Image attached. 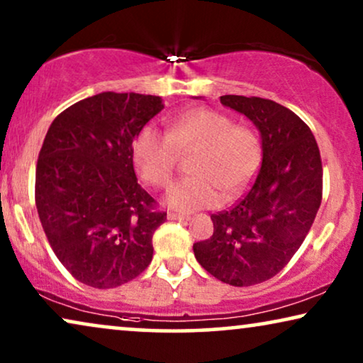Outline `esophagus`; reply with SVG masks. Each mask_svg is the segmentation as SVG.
<instances>
[{
	"label": "esophagus",
	"instance_id": "esophagus-1",
	"mask_svg": "<svg viewBox=\"0 0 363 363\" xmlns=\"http://www.w3.org/2000/svg\"><path fill=\"white\" fill-rule=\"evenodd\" d=\"M167 218H168V220H170V221H188V220H190V216L180 215V213H173V211L168 213Z\"/></svg>",
	"mask_w": 363,
	"mask_h": 363
}]
</instances>
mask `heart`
I'll return each mask as SVG.
<instances>
[{"mask_svg": "<svg viewBox=\"0 0 363 363\" xmlns=\"http://www.w3.org/2000/svg\"><path fill=\"white\" fill-rule=\"evenodd\" d=\"M196 152L190 178L168 188L165 201L177 211L190 213L215 206L245 188L259 167L261 143L250 127L215 108L198 107L168 122L167 135L150 125L133 138L132 158L152 186H165L175 172L178 155Z\"/></svg>", "mask_w": 363, "mask_h": 363, "instance_id": "heart-1", "label": "heart"}]
</instances>
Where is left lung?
<instances>
[{
	"label": "left lung",
	"mask_w": 363,
	"mask_h": 363,
	"mask_svg": "<svg viewBox=\"0 0 363 363\" xmlns=\"http://www.w3.org/2000/svg\"><path fill=\"white\" fill-rule=\"evenodd\" d=\"M259 130L262 162L250 191L213 215V236L195 242L201 267L226 284L255 286L274 277L306 240L322 200V162L311 128L269 99L221 96Z\"/></svg>",
	"instance_id": "8db88e82"
}]
</instances>
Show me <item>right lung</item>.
<instances>
[{"instance_id": "1", "label": "right lung", "mask_w": 363, "mask_h": 363, "mask_svg": "<svg viewBox=\"0 0 363 363\" xmlns=\"http://www.w3.org/2000/svg\"><path fill=\"white\" fill-rule=\"evenodd\" d=\"M162 97L101 92L59 113L36 165V208L49 245L84 284L111 289L142 274L167 220L138 185L132 143Z\"/></svg>"}]
</instances>
